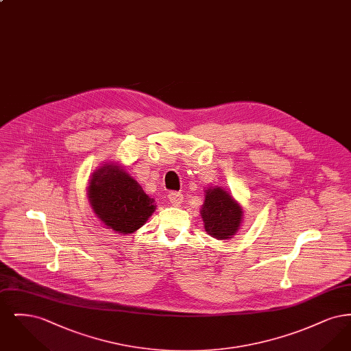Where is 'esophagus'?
<instances>
[{
    "label": "esophagus",
    "mask_w": 351,
    "mask_h": 351,
    "mask_svg": "<svg viewBox=\"0 0 351 351\" xmlns=\"http://www.w3.org/2000/svg\"><path fill=\"white\" fill-rule=\"evenodd\" d=\"M183 199V195L180 192H169L168 193V200L173 205H179Z\"/></svg>",
    "instance_id": "obj_1"
}]
</instances>
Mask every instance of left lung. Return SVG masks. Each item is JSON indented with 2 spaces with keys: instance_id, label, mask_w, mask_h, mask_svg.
Returning <instances> with one entry per match:
<instances>
[{
  "instance_id": "obj_1",
  "label": "left lung",
  "mask_w": 351,
  "mask_h": 351,
  "mask_svg": "<svg viewBox=\"0 0 351 351\" xmlns=\"http://www.w3.org/2000/svg\"><path fill=\"white\" fill-rule=\"evenodd\" d=\"M201 217L205 232L210 237L229 239L238 232L243 219V210L232 195L219 186H215L205 191Z\"/></svg>"
}]
</instances>
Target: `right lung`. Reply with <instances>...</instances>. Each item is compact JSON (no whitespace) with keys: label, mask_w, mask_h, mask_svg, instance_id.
Segmentation results:
<instances>
[{"label":"right lung","mask_w":351,"mask_h":351,"mask_svg":"<svg viewBox=\"0 0 351 351\" xmlns=\"http://www.w3.org/2000/svg\"><path fill=\"white\" fill-rule=\"evenodd\" d=\"M88 197L97 218L116 233H134L156 208L138 182L114 163L93 172Z\"/></svg>","instance_id":"1"}]
</instances>
